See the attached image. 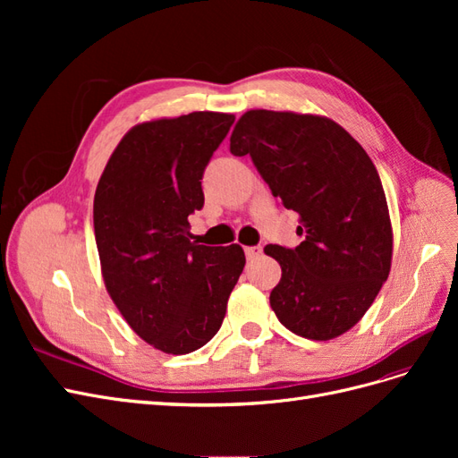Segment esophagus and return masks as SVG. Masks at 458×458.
Returning <instances> with one entry per match:
<instances>
[{
    "mask_svg": "<svg viewBox=\"0 0 458 458\" xmlns=\"http://www.w3.org/2000/svg\"><path fill=\"white\" fill-rule=\"evenodd\" d=\"M244 252H246L248 259H256L258 256H261L263 250H261V246H246Z\"/></svg>",
    "mask_w": 458,
    "mask_h": 458,
    "instance_id": "obj_1",
    "label": "esophagus"
}]
</instances>
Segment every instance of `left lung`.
I'll return each mask as SVG.
<instances>
[{"instance_id": "1", "label": "left lung", "mask_w": 458, "mask_h": 458, "mask_svg": "<svg viewBox=\"0 0 458 458\" xmlns=\"http://www.w3.org/2000/svg\"><path fill=\"white\" fill-rule=\"evenodd\" d=\"M273 197L300 216L296 248L267 244L281 266L269 303L294 335L332 340L361 321L392 269L394 231L377 168L340 123L256 108L231 133Z\"/></svg>"}]
</instances>
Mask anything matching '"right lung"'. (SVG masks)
Instances as JSON below:
<instances>
[{
	"label": "right lung",
	"instance_id": "1",
	"mask_svg": "<svg viewBox=\"0 0 458 458\" xmlns=\"http://www.w3.org/2000/svg\"><path fill=\"white\" fill-rule=\"evenodd\" d=\"M234 116L191 113L133 126L110 155L93 200L108 296L137 336L185 355L210 342L244 269L239 244L192 242L200 179Z\"/></svg>",
	"mask_w": 458,
	"mask_h": 458
}]
</instances>
